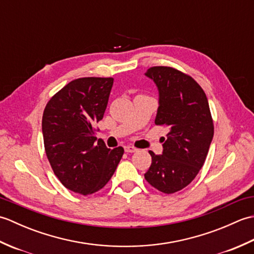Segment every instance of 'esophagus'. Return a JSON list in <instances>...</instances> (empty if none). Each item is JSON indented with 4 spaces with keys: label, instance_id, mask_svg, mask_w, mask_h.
Wrapping results in <instances>:
<instances>
[{
    "label": "esophagus",
    "instance_id": "esophagus-1",
    "mask_svg": "<svg viewBox=\"0 0 254 254\" xmlns=\"http://www.w3.org/2000/svg\"><path fill=\"white\" fill-rule=\"evenodd\" d=\"M124 150H126L127 153H135L136 152V148L133 147V146H130V145H127V146L124 147Z\"/></svg>",
    "mask_w": 254,
    "mask_h": 254
}]
</instances>
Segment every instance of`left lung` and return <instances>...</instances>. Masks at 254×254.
<instances>
[{"label":"left lung","instance_id":"1","mask_svg":"<svg viewBox=\"0 0 254 254\" xmlns=\"http://www.w3.org/2000/svg\"><path fill=\"white\" fill-rule=\"evenodd\" d=\"M159 91L156 126L168 127L163 154L152 150L145 179L158 191L171 194L190 185L204 165L214 135L207 97L191 76L169 66H153L145 73Z\"/></svg>","mask_w":254,"mask_h":254}]
</instances>
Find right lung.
Here are the masks:
<instances>
[{
  "mask_svg": "<svg viewBox=\"0 0 254 254\" xmlns=\"http://www.w3.org/2000/svg\"><path fill=\"white\" fill-rule=\"evenodd\" d=\"M112 77L74 79L48 101L42 134L48 160L62 185L89 195L101 190L115 174L123 147L108 148L95 136V124L106 111Z\"/></svg>",
  "mask_w": 254,
  "mask_h": 254,
  "instance_id": "add662e5",
  "label": "right lung"
}]
</instances>
